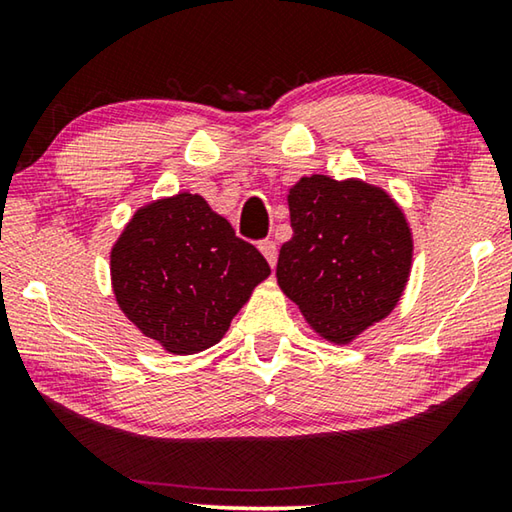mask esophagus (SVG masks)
Returning <instances> with one entry per match:
<instances>
[{"instance_id":"1","label":"esophagus","mask_w":512,"mask_h":512,"mask_svg":"<svg viewBox=\"0 0 512 512\" xmlns=\"http://www.w3.org/2000/svg\"><path fill=\"white\" fill-rule=\"evenodd\" d=\"M259 250H262V255L266 257V262L271 264V266H275V262H277V248H275V241H271V239H264L262 244H259Z\"/></svg>"}]
</instances>
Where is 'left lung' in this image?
<instances>
[{
  "mask_svg": "<svg viewBox=\"0 0 512 512\" xmlns=\"http://www.w3.org/2000/svg\"><path fill=\"white\" fill-rule=\"evenodd\" d=\"M293 237L277 284L325 341L352 343L400 302L413 262L409 221L384 189L305 176L289 189Z\"/></svg>",
  "mask_w": 512,
  "mask_h": 512,
  "instance_id": "1",
  "label": "left lung"
}]
</instances>
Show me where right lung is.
I'll list each match as a JSON object with an SVG mask.
<instances>
[{
    "instance_id": "right-lung-1",
    "label": "right lung",
    "mask_w": 512,
    "mask_h": 512,
    "mask_svg": "<svg viewBox=\"0 0 512 512\" xmlns=\"http://www.w3.org/2000/svg\"><path fill=\"white\" fill-rule=\"evenodd\" d=\"M268 275L262 253L189 192L140 207L110 250L119 309L146 339L183 357L219 343Z\"/></svg>"
}]
</instances>
